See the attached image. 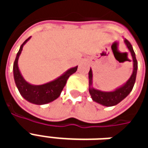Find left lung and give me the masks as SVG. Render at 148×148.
I'll use <instances>...</instances> for the list:
<instances>
[{"label":"left lung","mask_w":148,"mask_h":148,"mask_svg":"<svg viewBox=\"0 0 148 148\" xmlns=\"http://www.w3.org/2000/svg\"><path fill=\"white\" fill-rule=\"evenodd\" d=\"M124 42L127 45V47L130 51L132 58H133V72L132 74L128 79L127 82L123 86L119 88L117 90L112 92H102L100 90H95L93 89L92 86V70L90 69L89 72V78H90V93L92 99L99 103L101 105L105 106H113L117 105L118 103H120L123 99H124L130 93V92L132 90L134 86V84L136 82V77L137 68H138V63H137L136 58V54L134 52V50L132 48V46L130 43V42L127 39H124Z\"/></svg>","instance_id":"8db88e82"}]
</instances>
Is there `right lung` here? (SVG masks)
Returning a JSON list of instances; mask_svg holds the SVG:
<instances>
[{
  "label": "right lung",
  "instance_id": "right-lung-1",
  "mask_svg": "<svg viewBox=\"0 0 148 148\" xmlns=\"http://www.w3.org/2000/svg\"><path fill=\"white\" fill-rule=\"evenodd\" d=\"M30 38L31 37L27 38L21 46V48L19 50L16 59H15L14 64H13V74H14L15 82L17 86L19 92L24 99L36 105H44V104L51 102L54 100L58 98L66 83L68 77H70L71 74L76 72L77 66L68 70L64 74H62L58 78L44 85L34 86V85L27 83L24 79V77H22L21 72L19 71L18 58L22 51L23 47Z\"/></svg>",
  "mask_w": 148,
  "mask_h": 148
}]
</instances>
